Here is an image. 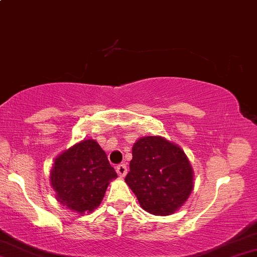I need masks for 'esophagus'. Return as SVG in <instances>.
Here are the masks:
<instances>
[{"label": "esophagus", "instance_id": "obj_1", "mask_svg": "<svg viewBox=\"0 0 257 257\" xmlns=\"http://www.w3.org/2000/svg\"><path fill=\"white\" fill-rule=\"evenodd\" d=\"M116 172L118 174L120 177H124L126 175V166L125 164H119V165L116 166Z\"/></svg>", "mask_w": 257, "mask_h": 257}]
</instances>
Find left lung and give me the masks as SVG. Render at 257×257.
Masks as SVG:
<instances>
[{"label": "left lung", "instance_id": "8db88e82", "mask_svg": "<svg viewBox=\"0 0 257 257\" xmlns=\"http://www.w3.org/2000/svg\"><path fill=\"white\" fill-rule=\"evenodd\" d=\"M125 183L141 208L154 215H170L188 200L194 171L184 151L162 137H144L132 148Z\"/></svg>", "mask_w": 257, "mask_h": 257}]
</instances>
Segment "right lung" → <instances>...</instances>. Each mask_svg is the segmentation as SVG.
Wrapping results in <instances>:
<instances>
[{"label": "right lung", "mask_w": 257, "mask_h": 257, "mask_svg": "<svg viewBox=\"0 0 257 257\" xmlns=\"http://www.w3.org/2000/svg\"><path fill=\"white\" fill-rule=\"evenodd\" d=\"M117 177L106 153L93 139L75 144L56 157L50 170V184L56 200L80 214L100 205L107 185Z\"/></svg>", "instance_id": "right-lung-1"}]
</instances>
